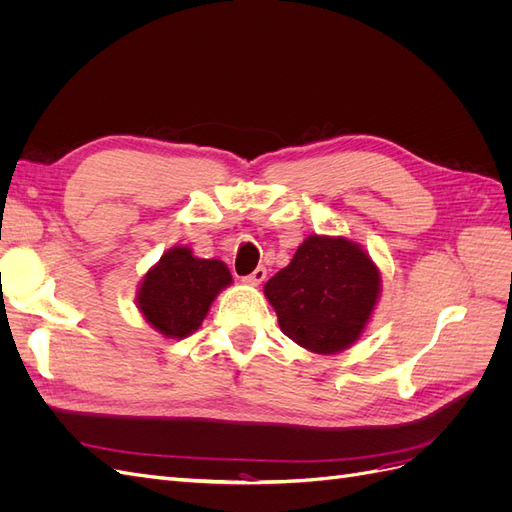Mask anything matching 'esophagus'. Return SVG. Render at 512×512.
Returning <instances> with one entry per match:
<instances>
[{
  "label": "esophagus",
  "mask_w": 512,
  "mask_h": 512,
  "mask_svg": "<svg viewBox=\"0 0 512 512\" xmlns=\"http://www.w3.org/2000/svg\"><path fill=\"white\" fill-rule=\"evenodd\" d=\"M265 277H267V269H265V267H258V269H254L250 275H245L243 282L250 284V286H258V284L265 282Z\"/></svg>",
  "instance_id": "esophagus-1"
}]
</instances>
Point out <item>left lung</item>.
<instances>
[{
  "label": "left lung",
  "instance_id": "left-lung-1",
  "mask_svg": "<svg viewBox=\"0 0 512 512\" xmlns=\"http://www.w3.org/2000/svg\"><path fill=\"white\" fill-rule=\"evenodd\" d=\"M284 335L316 354L350 348L380 297V271L359 243L309 235L265 284Z\"/></svg>",
  "mask_w": 512,
  "mask_h": 512
}]
</instances>
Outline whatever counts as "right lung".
I'll return each mask as SVG.
<instances>
[{"label": "right lung", "mask_w": 512, "mask_h": 512, "mask_svg": "<svg viewBox=\"0 0 512 512\" xmlns=\"http://www.w3.org/2000/svg\"><path fill=\"white\" fill-rule=\"evenodd\" d=\"M230 284L222 260L196 258L190 247L177 245L145 273L136 305L164 337L183 339L203 324L215 297Z\"/></svg>", "instance_id": "right-lung-1"}]
</instances>
